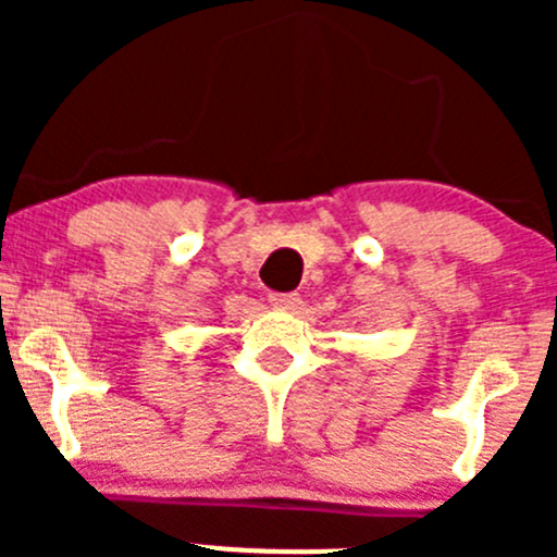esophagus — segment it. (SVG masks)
Here are the masks:
<instances>
[{"instance_id":"34e87169","label":"esophagus","mask_w":557,"mask_h":557,"mask_svg":"<svg viewBox=\"0 0 557 557\" xmlns=\"http://www.w3.org/2000/svg\"><path fill=\"white\" fill-rule=\"evenodd\" d=\"M269 301H272L277 310H299L301 296L299 294H272L269 296Z\"/></svg>"}]
</instances>
